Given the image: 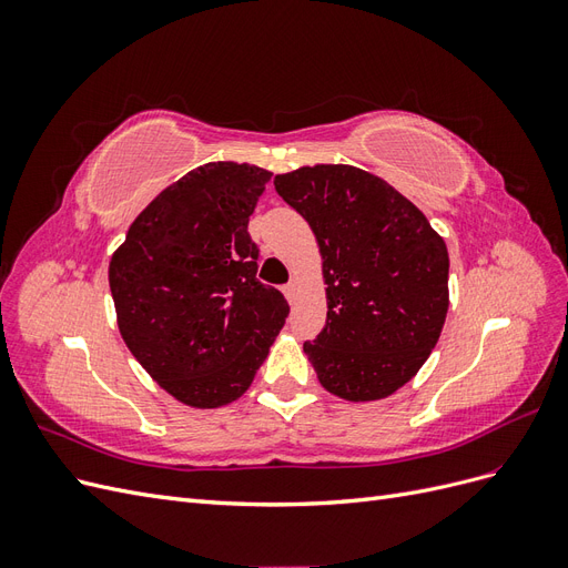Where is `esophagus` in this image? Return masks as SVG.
<instances>
[{
    "instance_id": "1",
    "label": "esophagus",
    "mask_w": 568,
    "mask_h": 568,
    "mask_svg": "<svg viewBox=\"0 0 568 568\" xmlns=\"http://www.w3.org/2000/svg\"><path fill=\"white\" fill-rule=\"evenodd\" d=\"M296 294H298V286H296L294 282L284 286V296L288 298V303H294V301H296Z\"/></svg>"
}]
</instances>
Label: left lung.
<instances>
[{
	"label": "left lung",
	"mask_w": 568,
	"mask_h": 568,
	"mask_svg": "<svg viewBox=\"0 0 568 568\" xmlns=\"http://www.w3.org/2000/svg\"><path fill=\"white\" fill-rule=\"evenodd\" d=\"M311 225L326 284V324L303 343L324 390L388 398L436 348L448 315V246L398 189L355 165H303L274 178Z\"/></svg>",
	"instance_id": "1"
}]
</instances>
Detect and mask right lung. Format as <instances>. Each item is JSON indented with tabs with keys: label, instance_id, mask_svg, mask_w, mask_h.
<instances>
[{
	"label": "right lung",
	"instance_id": "obj_1",
	"mask_svg": "<svg viewBox=\"0 0 568 568\" xmlns=\"http://www.w3.org/2000/svg\"><path fill=\"white\" fill-rule=\"evenodd\" d=\"M270 178L248 163L199 165L134 217L111 255L120 336L186 407L242 398L286 322L284 296L255 280L248 234Z\"/></svg>",
	"mask_w": 568,
	"mask_h": 568
}]
</instances>
